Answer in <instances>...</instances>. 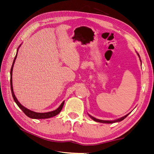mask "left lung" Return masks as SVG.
Here are the masks:
<instances>
[{
    "mask_svg": "<svg viewBox=\"0 0 154 154\" xmlns=\"http://www.w3.org/2000/svg\"><path fill=\"white\" fill-rule=\"evenodd\" d=\"M137 55H138V57H139V58H140V61H141V63H142L141 59H140V55L138 54V53H137ZM130 113L127 114L126 115H125V116H122V117L120 118V119H118L114 120H100V119H96V118H94V117L92 116L91 115H90L89 114H88V115H89V116L91 118V119L93 120L94 121H95V122H100V123H105V124H112V123H115V122H120V121L123 120L124 119H125V118H126V117L128 116V114H129Z\"/></svg>",
    "mask_w": 154,
    "mask_h": 154,
    "instance_id": "8db88e82",
    "label": "left lung"
}]
</instances>
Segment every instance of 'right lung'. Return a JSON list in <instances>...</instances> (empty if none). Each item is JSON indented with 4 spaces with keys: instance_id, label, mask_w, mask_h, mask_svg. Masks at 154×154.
Instances as JSON below:
<instances>
[{
    "instance_id": "add662e5",
    "label": "right lung",
    "mask_w": 154,
    "mask_h": 154,
    "mask_svg": "<svg viewBox=\"0 0 154 154\" xmlns=\"http://www.w3.org/2000/svg\"><path fill=\"white\" fill-rule=\"evenodd\" d=\"M21 44L19 45L18 48L20 47ZM18 48L17 49V52H16V56L14 59V61H13L12 63V65L11 69V92H12V95L13 99H14V102L16 103V104L18 106V107L27 116H28L29 118H31V119H50L51 117H53L57 115V114L61 112V110L63 108V105H64V103L65 101H63L62 103L60 104V106H59L57 109H55V110L53 111H50V112H35L34 111H32L31 110L28 109L27 108L24 107L23 105L19 103V101L18 100V99H16V97L14 94V91H13V87H12V70H13V67H14V64L15 63L16 59L17 57V54H18Z\"/></svg>"
}]
</instances>
